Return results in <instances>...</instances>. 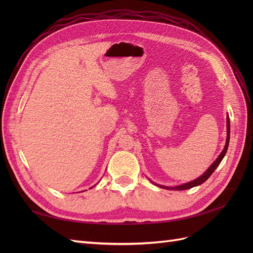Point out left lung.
Returning <instances> with one entry per match:
<instances>
[{
	"label": "left lung",
	"instance_id": "8db88e82",
	"mask_svg": "<svg viewBox=\"0 0 253 253\" xmlns=\"http://www.w3.org/2000/svg\"><path fill=\"white\" fill-rule=\"evenodd\" d=\"M229 140H230V120H229V117H227V139H226V144L224 147V150L221 151L220 154L218 155V157L216 158V160H214V163L208 168V169L206 170L205 173H203V175H201L200 177L192 180V181H189V182H186V183H182V185H179V186H174V187H168V186H163V185H158V183L154 182L150 180L153 185H155L159 188H163V189H167V190H176V191H180V190H188V189H191L193 187H196V186H200L202 185L203 182H205L207 179H208L210 176L212 175V173L215 171L216 168L219 166L220 162L223 160V158L225 157L226 155V152L228 150V145H229Z\"/></svg>",
	"mask_w": 253,
	"mask_h": 253
}]
</instances>
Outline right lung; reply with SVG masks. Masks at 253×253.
Listing matches in <instances>:
<instances>
[{
    "label": "right lung",
    "instance_id": "obj_1",
    "mask_svg": "<svg viewBox=\"0 0 253 253\" xmlns=\"http://www.w3.org/2000/svg\"><path fill=\"white\" fill-rule=\"evenodd\" d=\"M94 187H95V186H94ZM91 188H93V187H91ZM91 188H90V189H91Z\"/></svg>",
    "mask_w": 253,
    "mask_h": 253
}]
</instances>
